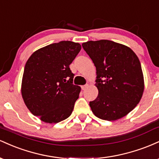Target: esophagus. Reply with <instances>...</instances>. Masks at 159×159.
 I'll list each match as a JSON object with an SVG mask.
<instances>
[{"instance_id":"obj_1","label":"esophagus","mask_w":159,"mask_h":159,"mask_svg":"<svg viewBox=\"0 0 159 159\" xmlns=\"http://www.w3.org/2000/svg\"><path fill=\"white\" fill-rule=\"evenodd\" d=\"M87 87H88V84H86V85H83V86H81V89H82V90H86V89L87 88Z\"/></svg>"}]
</instances>
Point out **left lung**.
Returning <instances> with one entry per match:
<instances>
[{
  "mask_svg": "<svg viewBox=\"0 0 159 159\" xmlns=\"http://www.w3.org/2000/svg\"><path fill=\"white\" fill-rule=\"evenodd\" d=\"M82 47L96 69L98 95L90 102L93 113L108 121L123 117L139 103L143 93L138 56L129 47L111 40L88 41Z\"/></svg>",
  "mask_w": 159,
  "mask_h": 159,
  "instance_id": "1",
  "label": "left lung"
}]
</instances>
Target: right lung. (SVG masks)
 <instances>
[{
	"label": "right lung",
	"instance_id": "right-lung-1",
	"mask_svg": "<svg viewBox=\"0 0 159 159\" xmlns=\"http://www.w3.org/2000/svg\"><path fill=\"white\" fill-rule=\"evenodd\" d=\"M79 43L61 41L36 51L24 70L21 95L25 105L42 121L57 123L68 118L79 97L69 65L81 51Z\"/></svg>",
	"mask_w": 159,
	"mask_h": 159
}]
</instances>
